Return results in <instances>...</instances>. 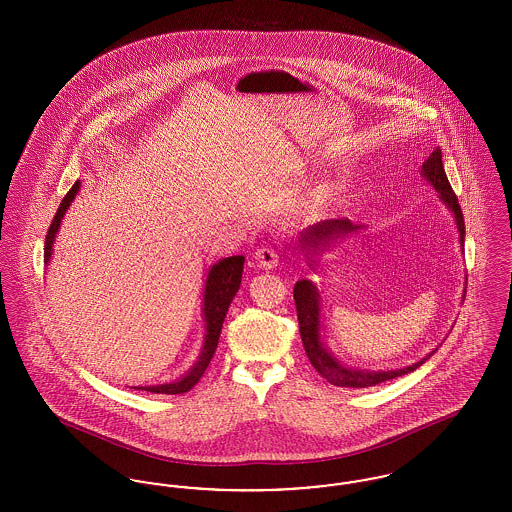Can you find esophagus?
Returning a JSON list of instances; mask_svg holds the SVG:
<instances>
[{"label": "esophagus", "mask_w": 512, "mask_h": 512, "mask_svg": "<svg viewBox=\"0 0 512 512\" xmlns=\"http://www.w3.org/2000/svg\"><path fill=\"white\" fill-rule=\"evenodd\" d=\"M278 251L274 247H261L255 251V263L257 267L263 268V270H272V268L278 267Z\"/></svg>", "instance_id": "34e87169"}]
</instances>
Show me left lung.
Masks as SVG:
<instances>
[{"label":"left lung","mask_w":512,"mask_h":512,"mask_svg":"<svg viewBox=\"0 0 512 512\" xmlns=\"http://www.w3.org/2000/svg\"><path fill=\"white\" fill-rule=\"evenodd\" d=\"M420 174L424 180L438 192L439 199L445 203V207L453 213V219L457 224L459 232V242H461V251H464V219L459 199L453 192L447 174L443 169L441 161V149H434L430 157L422 163ZM363 224H353L349 219H330L320 220L317 224L309 226L307 230L301 232L299 236V251L305 255L307 263L311 270H317L320 255L341 238L359 232ZM293 299L297 307V320H299V334L305 347V353L311 361V365L317 368L318 374L326 378L330 384L340 386V388H368L382 384L386 380H393L397 376L409 374L416 370L418 366L424 365L438 349L428 353L424 359L418 363L403 366L397 370H366V368H355V366L345 365L340 361L324 343L322 338V318H320V293H318L317 284L303 278L293 286Z\"/></svg>","instance_id":"8db88e82"}]
</instances>
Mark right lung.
Masks as SVG:
<instances>
[{"mask_svg":"<svg viewBox=\"0 0 512 512\" xmlns=\"http://www.w3.org/2000/svg\"><path fill=\"white\" fill-rule=\"evenodd\" d=\"M80 192V180H76L73 188L69 190V194L63 197L53 222L49 226L48 236H46V249H44V263L46 267L49 265L51 253H53V244L59 232V226L63 222V217L67 213V209L71 207L76 194ZM244 255H234V257H226L220 259L219 263H215L207 272V280H205V290H203V305H201V313H203V322H205V334H203V345L201 351L197 355V361L194 366L182 376L176 378L174 382L167 384H157V386H134L132 390L151 391V393H186L192 390L195 384L199 382V378L205 374L207 366L211 363L217 345H219L220 330H222V322L228 313V307L234 299V295L240 290L242 284V272H244Z\"/></svg>","mask_w":512,"mask_h":512,"instance_id":"1","label":"right lung"}]
</instances>
